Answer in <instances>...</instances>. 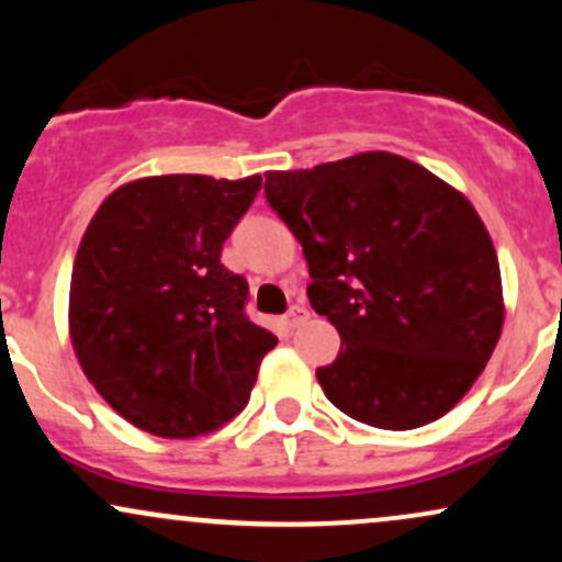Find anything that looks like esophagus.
<instances>
[{
    "label": "esophagus",
    "instance_id": "obj_1",
    "mask_svg": "<svg viewBox=\"0 0 562 562\" xmlns=\"http://www.w3.org/2000/svg\"><path fill=\"white\" fill-rule=\"evenodd\" d=\"M308 319V312L303 306H299V303H295V306H290L288 308V314H285V325L290 327V330H295V327H301L303 322Z\"/></svg>",
    "mask_w": 562,
    "mask_h": 562
}]
</instances>
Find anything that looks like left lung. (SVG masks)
Segmentation results:
<instances>
[{
  "mask_svg": "<svg viewBox=\"0 0 562 562\" xmlns=\"http://www.w3.org/2000/svg\"><path fill=\"white\" fill-rule=\"evenodd\" d=\"M267 203L306 256L308 303L340 333L319 367L353 420L412 430L460 402L502 333L499 261L465 195L393 153L269 171Z\"/></svg>",
  "mask_w": 562,
  "mask_h": 562,
  "instance_id": "1",
  "label": "left lung"
}]
</instances>
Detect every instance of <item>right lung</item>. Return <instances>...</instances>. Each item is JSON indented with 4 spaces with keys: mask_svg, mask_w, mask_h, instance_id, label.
<instances>
[{
    "mask_svg": "<svg viewBox=\"0 0 562 562\" xmlns=\"http://www.w3.org/2000/svg\"><path fill=\"white\" fill-rule=\"evenodd\" d=\"M261 177L169 173L97 209L70 277V340L83 375L128 423L192 438L243 412L277 338L245 314L248 282L224 240Z\"/></svg>",
    "mask_w": 562,
    "mask_h": 562,
    "instance_id": "obj_1",
    "label": "right lung"
}]
</instances>
